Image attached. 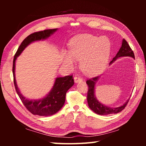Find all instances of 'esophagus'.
<instances>
[{
	"label": "esophagus",
	"instance_id": "34e87169",
	"mask_svg": "<svg viewBox=\"0 0 146 146\" xmlns=\"http://www.w3.org/2000/svg\"><path fill=\"white\" fill-rule=\"evenodd\" d=\"M74 80H75V83H78V82H82V79L80 77H79V76H75V77H74Z\"/></svg>",
	"mask_w": 146,
	"mask_h": 146
}]
</instances>
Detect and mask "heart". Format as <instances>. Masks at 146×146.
I'll return each instance as SVG.
<instances>
[{"mask_svg": "<svg viewBox=\"0 0 146 146\" xmlns=\"http://www.w3.org/2000/svg\"><path fill=\"white\" fill-rule=\"evenodd\" d=\"M110 39L91 34L74 37L70 44V53H64L62 62L69 68H73L75 61H80V68L88 75H95L103 70L111 53Z\"/></svg>", "mask_w": 146, "mask_h": 146, "instance_id": "obj_1", "label": "heart"}]
</instances>
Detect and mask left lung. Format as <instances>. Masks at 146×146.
Instances as JSON below:
<instances>
[{"label": "left lung", "instance_id": "left-lung-1", "mask_svg": "<svg viewBox=\"0 0 146 146\" xmlns=\"http://www.w3.org/2000/svg\"><path fill=\"white\" fill-rule=\"evenodd\" d=\"M123 56H130L135 58L134 53L131 49L129 44H127V41L125 39H123L122 42V46L120 48L118 52L117 55L113 58V60L110 62V65L112 64L114 62L120 57H123ZM100 77V76H97V77L90 78L86 81V83L88 86V106L93 112L97 113L98 115H107L110 114H115V113H118L122 111L125 108V106L129 102V98L126 102H125L123 105L117 108H111L108 106H105L100 103L99 101L97 100L95 95V84L97 82L98 79Z\"/></svg>", "mask_w": 146, "mask_h": 146}]
</instances>
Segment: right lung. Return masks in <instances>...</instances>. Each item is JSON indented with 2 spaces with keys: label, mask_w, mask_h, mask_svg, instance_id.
Segmentation results:
<instances>
[{
  "label": "right lung",
  "mask_w": 146,
  "mask_h": 146,
  "mask_svg": "<svg viewBox=\"0 0 146 146\" xmlns=\"http://www.w3.org/2000/svg\"><path fill=\"white\" fill-rule=\"evenodd\" d=\"M57 30V28L46 29L29 35L20 45L13 58V82L16 91L27 110L33 115L48 117L57 113L63 107L65 103L66 92L74 84L73 76L72 75H69L64 77L56 78L53 88L48 95L40 99L29 100L23 95L17 86L15 79V62L17 57L31 43L35 41L45 40Z\"/></svg>",
  "instance_id": "1"
}]
</instances>
